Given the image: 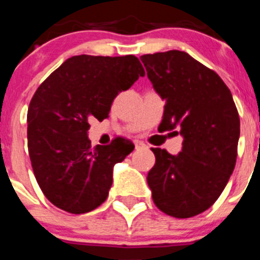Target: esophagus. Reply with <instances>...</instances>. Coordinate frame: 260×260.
I'll list each match as a JSON object with an SVG mask.
<instances>
[{
    "mask_svg": "<svg viewBox=\"0 0 260 260\" xmlns=\"http://www.w3.org/2000/svg\"><path fill=\"white\" fill-rule=\"evenodd\" d=\"M146 144L143 143V142H141V141H135V148H137V150H141V148H146Z\"/></svg>",
    "mask_w": 260,
    "mask_h": 260,
    "instance_id": "obj_1",
    "label": "esophagus"
}]
</instances>
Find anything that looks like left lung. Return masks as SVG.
<instances>
[{
	"instance_id": "8db88e82",
	"label": "left lung",
	"mask_w": 260,
	"mask_h": 260,
	"mask_svg": "<svg viewBox=\"0 0 260 260\" xmlns=\"http://www.w3.org/2000/svg\"><path fill=\"white\" fill-rule=\"evenodd\" d=\"M156 92L165 100L161 130L183 137L182 151L151 148L156 162L147 182L153 203L178 219L212 206L236 167L240 116L215 71L181 50L141 57Z\"/></svg>"
}]
</instances>
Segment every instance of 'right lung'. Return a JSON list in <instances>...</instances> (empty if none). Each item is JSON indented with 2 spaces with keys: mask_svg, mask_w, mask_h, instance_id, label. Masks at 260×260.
Listing matches in <instances>:
<instances>
[{
  "mask_svg": "<svg viewBox=\"0 0 260 260\" xmlns=\"http://www.w3.org/2000/svg\"><path fill=\"white\" fill-rule=\"evenodd\" d=\"M144 74L132 54H80L66 59L36 89L27 112L28 153L41 191L56 207L80 215L105 202L113 167L134 144L116 138L92 147L89 122L108 118L116 96Z\"/></svg>",
  "mask_w": 260,
  "mask_h": 260,
  "instance_id": "obj_1",
  "label": "right lung"
}]
</instances>
